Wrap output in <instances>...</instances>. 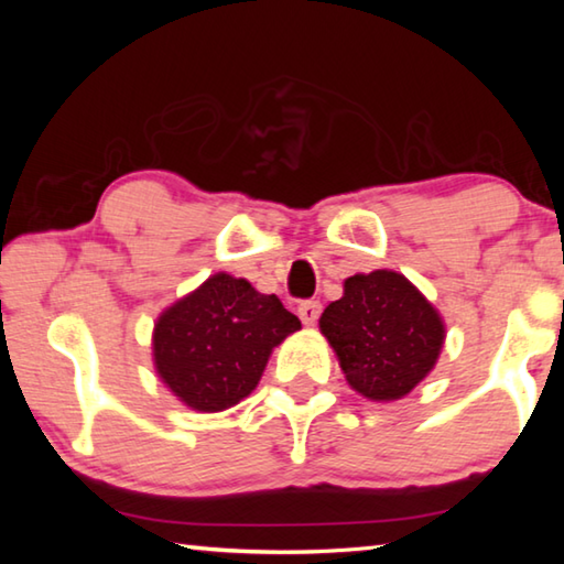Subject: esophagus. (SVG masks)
<instances>
[{
    "label": "esophagus",
    "instance_id": "34e87169",
    "mask_svg": "<svg viewBox=\"0 0 564 564\" xmlns=\"http://www.w3.org/2000/svg\"><path fill=\"white\" fill-rule=\"evenodd\" d=\"M321 311H323L321 301H303L299 305V316H301V321L305 323V326H313V323L321 318Z\"/></svg>",
    "mask_w": 564,
    "mask_h": 564
}]
</instances>
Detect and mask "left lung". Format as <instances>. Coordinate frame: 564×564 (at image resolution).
I'll return each mask as SVG.
<instances>
[{"label":"left lung","instance_id":"8db88e82","mask_svg":"<svg viewBox=\"0 0 564 564\" xmlns=\"http://www.w3.org/2000/svg\"><path fill=\"white\" fill-rule=\"evenodd\" d=\"M352 390L370 400H398L431 373L445 328L437 311L405 275L358 273L321 316Z\"/></svg>","mask_w":564,"mask_h":564}]
</instances>
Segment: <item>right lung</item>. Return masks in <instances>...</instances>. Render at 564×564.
Wrapping results in <instances>:
<instances>
[{"label": "right lung", "instance_id": "right-lung-1", "mask_svg": "<svg viewBox=\"0 0 564 564\" xmlns=\"http://www.w3.org/2000/svg\"><path fill=\"white\" fill-rule=\"evenodd\" d=\"M299 328L275 295L216 273L159 318L154 362L178 400L218 413L259 386L271 350Z\"/></svg>", "mask_w": 564, "mask_h": 564}]
</instances>
